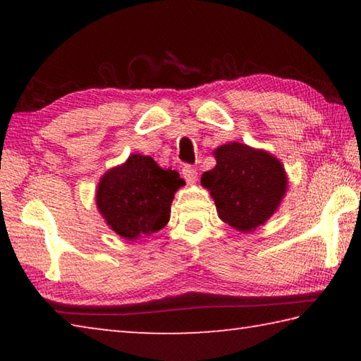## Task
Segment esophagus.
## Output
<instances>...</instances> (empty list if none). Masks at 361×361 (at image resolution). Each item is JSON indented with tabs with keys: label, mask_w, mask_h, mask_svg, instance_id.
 <instances>
[{
	"label": "esophagus",
	"mask_w": 361,
	"mask_h": 361,
	"mask_svg": "<svg viewBox=\"0 0 361 361\" xmlns=\"http://www.w3.org/2000/svg\"><path fill=\"white\" fill-rule=\"evenodd\" d=\"M181 173H183V178L186 180L188 185H192L197 180V170L191 166H185L181 169Z\"/></svg>",
	"instance_id": "esophagus-1"
}]
</instances>
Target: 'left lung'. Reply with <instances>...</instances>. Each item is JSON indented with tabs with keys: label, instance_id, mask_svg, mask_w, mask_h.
Wrapping results in <instances>:
<instances>
[{
	"label": "left lung",
	"instance_id": "8db88e82",
	"mask_svg": "<svg viewBox=\"0 0 361 361\" xmlns=\"http://www.w3.org/2000/svg\"><path fill=\"white\" fill-rule=\"evenodd\" d=\"M215 157L216 166L200 181L215 200L219 218L242 232L264 224L286 191L282 164L242 143L219 146Z\"/></svg>",
	"mask_w": 361,
	"mask_h": 361
}]
</instances>
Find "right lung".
Instances as JSON below:
<instances>
[{
	"instance_id": "add662e5",
	"label": "right lung",
	"mask_w": 361,
	"mask_h": 361,
	"mask_svg": "<svg viewBox=\"0 0 361 361\" xmlns=\"http://www.w3.org/2000/svg\"><path fill=\"white\" fill-rule=\"evenodd\" d=\"M183 185L176 170L161 169L149 156L132 154L102 176L97 205L116 234L137 240L167 224L173 194Z\"/></svg>"
}]
</instances>
